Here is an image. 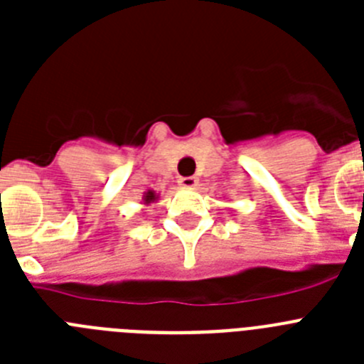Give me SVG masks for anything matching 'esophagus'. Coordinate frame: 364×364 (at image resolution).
Returning <instances> with one entry per match:
<instances>
[{"mask_svg":"<svg viewBox=\"0 0 364 364\" xmlns=\"http://www.w3.org/2000/svg\"><path fill=\"white\" fill-rule=\"evenodd\" d=\"M178 186L184 189H193L197 186V178H195V176H180Z\"/></svg>","mask_w":364,"mask_h":364,"instance_id":"esophagus-1","label":"esophagus"}]
</instances>
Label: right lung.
Wrapping results in <instances>:
<instances>
[{"instance_id": "add662e5", "label": "right lung", "mask_w": 364, "mask_h": 364, "mask_svg": "<svg viewBox=\"0 0 364 364\" xmlns=\"http://www.w3.org/2000/svg\"><path fill=\"white\" fill-rule=\"evenodd\" d=\"M142 198H144V204L149 205V204H153V202L159 200V195H156V193H154L153 189H147V191L144 193Z\"/></svg>"}]
</instances>
